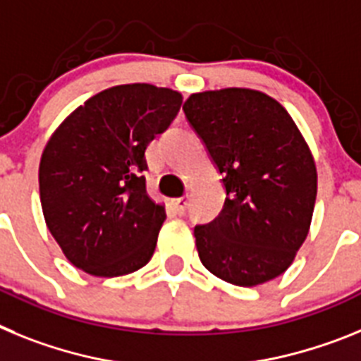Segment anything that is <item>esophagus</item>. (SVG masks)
<instances>
[{
    "instance_id": "34e87169",
    "label": "esophagus",
    "mask_w": 361,
    "mask_h": 361,
    "mask_svg": "<svg viewBox=\"0 0 361 361\" xmlns=\"http://www.w3.org/2000/svg\"><path fill=\"white\" fill-rule=\"evenodd\" d=\"M187 205H189V200H187V198H176V200H172V207L176 209L178 214H183V212L187 211Z\"/></svg>"
}]
</instances>
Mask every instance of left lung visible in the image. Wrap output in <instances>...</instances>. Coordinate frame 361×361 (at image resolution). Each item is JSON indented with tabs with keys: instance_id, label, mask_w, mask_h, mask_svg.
I'll return each instance as SVG.
<instances>
[{
	"instance_id": "obj_1",
	"label": "left lung",
	"mask_w": 361,
	"mask_h": 361,
	"mask_svg": "<svg viewBox=\"0 0 361 361\" xmlns=\"http://www.w3.org/2000/svg\"><path fill=\"white\" fill-rule=\"evenodd\" d=\"M183 111L227 192L218 218L194 227L200 259L240 287L274 280L311 227L318 190L311 149L289 112L259 90L190 94Z\"/></svg>"
}]
</instances>
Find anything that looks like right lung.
<instances>
[{
    "instance_id": "obj_1",
    "label": "right lung",
    "mask_w": 361,
    "mask_h": 361,
    "mask_svg": "<svg viewBox=\"0 0 361 361\" xmlns=\"http://www.w3.org/2000/svg\"><path fill=\"white\" fill-rule=\"evenodd\" d=\"M181 94L150 83L111 87L54 130L39 161L50 234L74 267L114 278L142 269L156 249L165 207L145 189V149L167 130Z\"/></svg>"
}]
</instances>
